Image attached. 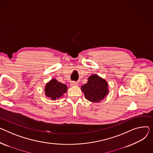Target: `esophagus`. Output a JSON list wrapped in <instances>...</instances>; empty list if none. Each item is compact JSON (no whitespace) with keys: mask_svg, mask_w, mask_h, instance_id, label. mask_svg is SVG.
Here are the masks:
<instances>
[{"mask_svg":"<svg viewBox=\"0 0 153 153\" xmlns=\"http://www.w3.org/2000/svg\"><path fill=\"white\" fill-rule=\"evenodd\" d=\"M70 85H71V87H75V86H78L79 84L77 82H74V81H73V82H71Z\"/></svg>","mask_w":153,"mask_h":153,"instance_id":"1","label":"esophagus"}]
</instances>
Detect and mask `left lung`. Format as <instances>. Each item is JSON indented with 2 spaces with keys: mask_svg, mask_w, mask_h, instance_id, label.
Returning <instances> with one entry per match:
<instances>
[{
  "mask_svg": "<svg viewBox=\"0 0 153 153\" xmlns=\"http://www.w3.org/2000/svg\"><path fill=\"white\" fill-rule=\"evenodd\" d=\"M87 100L94 103H98L103 100L109 92L106 81L97 74L91 75L87 83L81 87Z\"/></svg>",
  "mask_w": 153,
  "mask_h": 153,
  "instance_id": "1",
  "label": "left lung"
}]
</instances>
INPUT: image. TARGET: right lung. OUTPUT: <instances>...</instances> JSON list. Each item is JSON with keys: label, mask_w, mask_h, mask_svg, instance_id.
<instances>
[{"label": "right lung", "mask_w": 153, "mask_h": 153, "mask_svg": "<svg viewBox=\"0 0 153 153\" xmlns=\"http://www.w3.org/2000/svg\"><path fill=\"white\" fill-rule=\"evenodd\" d=\"M67 90V86L55 79H51L45 86V96L52 100H56L63 97Z\"/></svg>", "instance_id": "1"}]
</instances>
